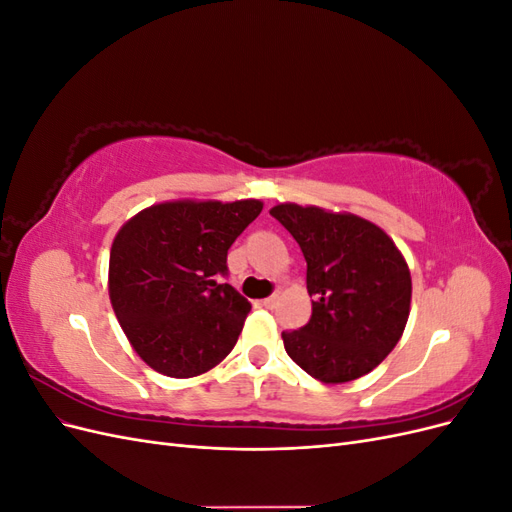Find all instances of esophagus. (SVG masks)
Returning <instances> with one entry per match:
<instances>
[{"label": "esophagus", "mask_w": 512, "mask_h": 512, "mask_svg": "<svg viewBox=\"0 0 512 512\" xmlns=\"http://www.w3.org/2000/svg\"><path fill=\"white\" fill-rule=\"evenodd\" d=\"M260 303H262V307H267V309H273V307L277 305V294H271V297H267V299H262Z\"/></svg>", "instance_id": "obj_1"}]
</instances>
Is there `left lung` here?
Here are the masks:
<instances>
[{"instance_id":"obj_1","label":"left lung","mask_w":512,"mask_h":512,"mask_svg":"<svg viewBox=\"0 0 512 512\" xmlns=\"http://www.w3.org/2000/svg\"><path fill=\"white\" fill-rule=\"evenodd\" d=\"M307 262L312 318L284 331L290 359L309 376L339 384L369 374L406 329L412 280L393 239L352 213L318 207L271 209Z\"/></svg>"}]
</instances>
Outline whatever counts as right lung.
I'll list each match as a JSON object with an SVG mask.
<instances>
[{"mask_svg": "<svg viewBox=\"0 0 512 512\" xmlns=\"http://www.w3.org/2000/svg\"><path fill=\"white\" fill-rule=\"evenodd\" d=\"M260 211V200H177L121 226L108 294L123 333L151 369L192 378L235 348L252 305L220 277L228 275L230 245Z\"/></svg>", "mask_w": 512, "mask_h": 512, "instance_id": "add662e5", "label": "right lung"}]
</instances>
